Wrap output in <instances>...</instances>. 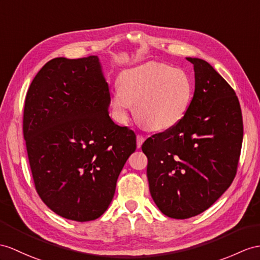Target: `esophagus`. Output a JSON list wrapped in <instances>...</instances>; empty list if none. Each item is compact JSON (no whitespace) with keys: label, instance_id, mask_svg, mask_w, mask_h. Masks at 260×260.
<instances>
[{"label":"esophagus","instance_id":"34e87169","mask_svg":"<svg viewBox=\"0 0 260 260\" xmlns=\"http://www.w3.org/2000/svg\"><path fill=\"white\" fill-rule=\"evenodd\" d=\"M143 142H144V137L142 135H138L137 136V147L141 148V145H142Z\"/></svg>","mask_w":260,"mask_h":260}]
</instances>
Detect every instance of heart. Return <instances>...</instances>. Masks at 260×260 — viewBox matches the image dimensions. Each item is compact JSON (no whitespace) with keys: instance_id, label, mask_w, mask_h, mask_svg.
<instances>
[{"instance_id":"obj_1","label":"heart","mask_w":260,"mask_h":260,"mask_svg":"<svg viewBox=\"0 0 260 260\" xmlns=\"http://www.w3.org/2000/svg\"><path fill=\"white\" fill-rule=\"evenodd\" d=\"M118 89L111 97V107L118 118L125 119L130 107L144 128L168 130L184 118L193 97V84L182 68L161 62L124 71L119 76Z\"/></svg>"}]
</instances>
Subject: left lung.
<instances>
[{
    "instance_id": "8db88e82",
    "label": "left lung",
    "mask_w": 260,
    "mask_h": 260,
    "mask_svg": "<svg viewBox=\"0 0 260 260\" xmlns=\"http://www.w3.org/2000/svg\"><path fill=\"white\" fill-rule=\"evenodd\" d=\"M186 59L195 73L186 115L142 144L152 199L175 219L203 213L231 186L244 135L242 109L229 82L207 61Z\"/></svg>"
}]
</instances>
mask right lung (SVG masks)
Instances as JSON below:
<instances>
[{
	"label": "right lung",
	"instance_id": "right-lung-1",
	"mask_svg": "<svg viewBox=\"0 0 260 260\" xmlns=\"http://www.w3.org/2000/svg\"><path fill=\"white\" fill-rule=\"evenodd\" d=\"M110 92L97 56L58 57L37 73L25 98L23 136L36 192L76 221L103 215L136 135L109 117Z\"/></svg>",
	"mask_w": 260,
	"mask_h": 260
}]
</instances>
